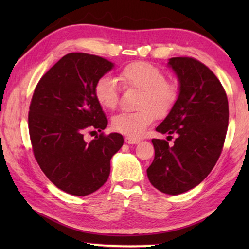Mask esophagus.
<instances>
[{
    "label": "esophagus",
    "instance_id": "obj_1",
    "mask_svg": "<svg viewBox=\"0 0 249 249\" xmlns=\"http://www.w3.org/2000/svg\"><path fill=\"white\" fill-rule=\"evenodd\" d=\"M141 142V141H140V140H136V138H132V137H128V136L125 137V142H126V144L136 145V144H138V142Z\"/></svg>",
    "mask_w": 249,
    "mask_h": 249
}]
</instances>
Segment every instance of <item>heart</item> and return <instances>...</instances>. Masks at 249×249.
<instances>
[{
	"label": "heart",
	"instance_id": "1",
	"mask_svg": "<svg viewBox=\"0 0 249 249\" xmlns=\"http://www.w3.org/2000/svg\"><path fill=\"white\" fill-rule=\"evenodd\" d=\"M119 79L125 87L141 90L138 98L140 109L121 112L112 119V128L132 138L144 135L153 123L156 115L163 116L169 113L178 98V88L165 79V74L157 67L144 61L132 62L121 70ZM94 96L101 107L107 109L116 107L119 101L117 82L109 75H103L94 84Z\"/></svg>",
	"mask_w": 249,
	"mask_h": 249
}]
</instances>
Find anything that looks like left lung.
Wrapping results in <instances>:
<instances>
[{
	"mask_svg": "<svg viewBox=\"0 0 249 249\" xmlns=\"http://www.w3.org/2000/svg\"><path fill=\"white\" fill-rule=\"evenodd\" d=\"M168 67L178 78L179 93L156 130L177 138L172 146L151 140L155 158L147 176L159 191L177 196L200 184L215 166L229 126V101L216 75L200 61L175 57Z\"/></svg>",
	"mask_w": 249,
	"mask_h": 249,
	"instance_id": "1",
	"label": "left lung"
}]
</instances>
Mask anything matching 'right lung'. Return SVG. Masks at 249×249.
Wrapping results in <instances>:
<instances>
[{
	"mask_svg": "<svg viewBox=\"0 0 249 249\" xmlns=\"http://www.w3.org/2000/svg\"><path fill=\"white\" fill-rule=\"evenodd\" d=\"M113 68L102 57L71 53L43 75L34 91L28 114L34 155L46 177L69 195L84 196L102 187L111 158L123 146L117 133L101 134L90 142L83 138L87 130L107 127L93 90Z\"/></svg>",
	"mask_w": 249,
	"mask_h": 249,
	"instance_id": "obj_1",
	"label": "right lung"
}]
</instances>
